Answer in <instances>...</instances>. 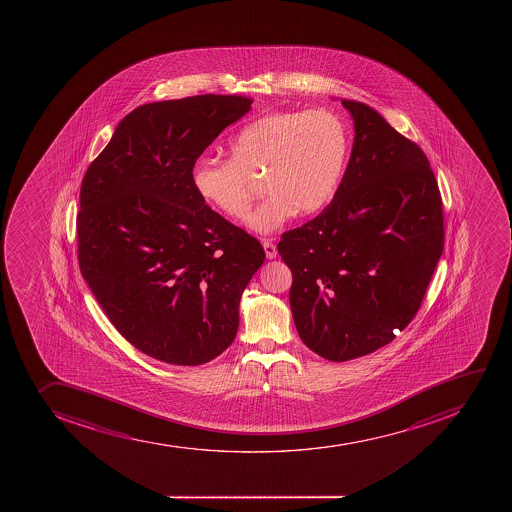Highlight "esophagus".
<instances>
[{"instance_id":"1","label":"esophagus","mask_w":512,"mask_h":512,"mask_svg":"<svg viewBox=\"0 0 512 512\" xmlns=\"http://www.w3.org/2000/svg\"><path fill=\"white\" fill-rule=\"evenodd\" d=\"M262 245H264L265 255H267V259L272 260L277 257V247H275L274 243H272V240H264L262 242Z\"/></svg>"}]
</instances>
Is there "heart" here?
<instances>
[{
	"label": "heart",
	"mask_w": 512,
	"mask_h": 512,
	"mask_svg": "<svg viewBox=\"0 0 512 512\" xmlns=\"http://www.w3.org/2000/svg\"><path fill=\"white\" fill-rule=\"evenodd\" d=\"M230 160L200 158L190 182L203 203L223 217L240 218L262 178L267 198L248 215L253 232L270 233L292 213L324 210L334 198L349 158V132L335 113H270L243 125L227 143Z\"/></svg>",
	"instance_id": "heart-1"
}]
</instances>
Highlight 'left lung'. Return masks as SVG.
<instances>
[{"mask_svg":"<svg viewBox=\"0 0 512 512\" xmlns=\"http://www.w3.org/2000/svg\"><path fill=\"white\" fill-rule=\"evenodd\" d=\"M340 103L354 120L342 182L319 217L279 242L300 339L332 362L392 342L444 250L441 193L424 152L369 105Z\"/></svg>","mask_w":512,"mask_h":512,"instance_id":"1","label":"left lung"}]
</instances>
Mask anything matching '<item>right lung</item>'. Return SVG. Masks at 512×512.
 Segmentation results:
<instances>
[{
    "label": "right lung",
    "instance_id": "add662e5",
    "mask_svg": "<svg viewBox=\"0 0 512 512\" xmlns=\"http://www.w3.org/2000/svg\"><path fill=\"white\" fill-rule=\"evenodd\" d=\"M250 107L198 95L135 108L81 183V275L115 329L167 364H207L232 344L243 290L264 264L259 240L190 182L203 150Z\"/></svg>",
    "mask_w": 512,
    "mask_h": 512
}]
</instances>
